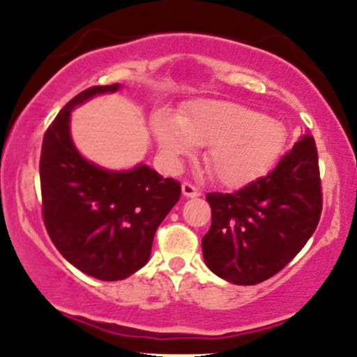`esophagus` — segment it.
Listing matches in <instances>:
<instances>
[{"label": "esophagus", "instance_id": "obj_1", "mask_svg": "<svg viewBox=\"0 0 357 357\" xmlns=\"http://www.w3.org/2000/svg\"><path fill=\"white\" fill-rule=\"evenodd\" d=\"M183 195L186 196V198H196V196L202 195V191H199V188L195 186V184L183 183Z\"/></svg>", "mask_w": 357, "mask_h": 357}]
</instances>
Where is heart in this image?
<instances>
[{
	"mask_svg": "<svg viewBox=\"0 0 357 357\" xmlns=\"http://www.w3.org/2000/svg\"><path fill=\"white\" fill-rule=\"evenodd\" d=\"M153 130L159 149L171 161L192 154L198 146H208V169L227 186L264 174L282 154L287 141L280 122L225 100L192 102L179 119L155 117Z\"/></svg>",
	"mask_w": 357,
	"mask_h": 357,
	"instance_id": "b5f03b06",
	"label": "heart"
}]
</instances>
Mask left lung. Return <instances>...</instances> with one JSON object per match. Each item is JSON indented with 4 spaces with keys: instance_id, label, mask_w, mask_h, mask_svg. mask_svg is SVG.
Masks as SVG:
<instances>
[{
    "instance_id": "8db88e82",
    "label": "left lung",
    "mask_w": 357,
    "mask_h": 357,
    "mask_svg": "<svg viewBox=\"0 0 357 357\" xmlns=\"http://www.w3.org/2000/svg\"><path fill=\"white\" fill-rule=\"evenodd\" d=\"M203 257L213 273L255 285L280 272L317 228L322 188L315 141L304 134L267 176L233 192H208Z\"/></svg>"
}]
</instances>
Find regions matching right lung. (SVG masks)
Listing matches in <instances>:
<instances>
[{
  "label": "right lung",
  "instance_id": "1",
  "mask_svg": "<svg viewBox=\"0 0 357 357\" xmlns=\"http://www.w3.org/2000/svg\"><path fill=\"white\" fill-rule=\"evenodd\" d=\"M117 89L96 85L73 97L48 126L40 155L42 215L53 245L80 272L107 282L144 267L155 230L181 196L179 181L151 167L105 171L73 146L72 109Z\"/></svg>",
  "mask_w": 357,
  "mask_h": 357
}]
</instances>
